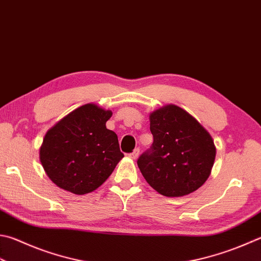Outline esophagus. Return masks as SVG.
Segmentation results:
<instances>
[{
    "label": "esophagus",
    "mask_w": 261,
    "mask_h": 261,
    "mask_svg": "<svg viewBox=\"0 0 261 261\" xmlns=\"http://www.w3.org/2000/svg\"><path fill=\"white\" fill-rule=\"evenodd\" d=\"M139 154H140V149H139V147H136L134 151L130 152V153H128V156L130 159H136L137 156H139Z\"/></svg>",
    "instance_id": "obj_1"
}]
</instances>
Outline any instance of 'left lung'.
Masks as SVG:
<instances>
[{"mask_svg":"<svg viewBox=\"0 0 261 261\" xmlns=\"http://www.w3.org/2000/svg\"><path fill=\"white\" fill-rule=\"evenodd\" d=\"M153 142L137 159L151 188L165 196L198 190L210 175L216 147L209 133L181 108L169 105L152 112Z\"/></svg>","mask_w":261,"mask_h":261,"instance_id":"1","label":"left lung"}]
</instances>
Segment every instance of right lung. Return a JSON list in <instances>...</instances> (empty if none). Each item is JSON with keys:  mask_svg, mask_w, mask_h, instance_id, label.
Returning a JSON list of instances; mask_svg holds the SVG:
<instances>
[{"mask_svg": "<svg viewBox=\"0 0 261 261\" xmlns=\"http://www.w3.org/2000/svg\"><path fill=\"white\" fill-rule=\"evenodd\" d=\"M112 112L95 105L73 110L46 133L39 159L59 188L86 194L99 188L124 156L106 122Z\"/></svg>", "mask_w": 261, "mask_h": 261, "instance_id": "1", "label": "right lung"}]
</instances>
